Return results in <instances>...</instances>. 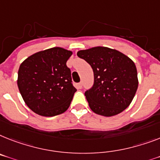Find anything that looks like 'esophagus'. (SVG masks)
Returning <instances> with one entry per match:
<instances>
[{
    "label": "esophagus",
    "instance_id": "esophagus-1",
    "mask_svg": "<svg viewBox=\"0 0 160 160\" xmlns=\"http://www.w3.org/2000/svg\"><path fill=\"white\" fill-rule=\"evenodd\" d=\"M76 87H77L78 89H82V82L78 83L77 85H76Z\"/></svg>",
    "mask_w": 160,
    "mask_h": 160
}]
</instances>
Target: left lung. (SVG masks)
Returning <instances> with one entry per match:
<instances>
[{
	"label": "left lung",
	"mask_w": 160,
	"mask_h": 160,
	"mask_svg": "<svg viewBox=\"0 0 160 160\" xmlns=\"http://www.w3.org/2000/svg\"><path fill=\"white\" fill-rule=\"evenodd\" d=\"M77 55L88 62L94 72V84L85 92L92 111L110 117L127 109L138 88L134 62L108 47H93L79 51Z\"/></svg>",
	"instance_id": "1"
}]
</instances>
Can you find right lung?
Segmentation results:
<instances>
[{"label": "right lung", "instance_id": "add662e5", "mask_svg": "<svg viewBox=\"0 0 160 160\" xmlns=\"http://www.w3.org/2000/svg\"><path fill=\"white\" fill-rule=\"evenodd\" d=\"M72 51L53 47L32 55L20 64L18 88L34 113L52 117L65 112L77 89L66 62Z\"/></svg>", "mask_w": 160, "mask_h": 160}]
</instances>
